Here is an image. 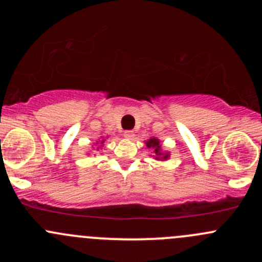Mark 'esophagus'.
<instances>
[{
  "mask_svg": "<svg viewBox=\"0 0 262 262\" xmlns=\"http://www.w3.org/2000/svg\"><path fill=\"white\" fill-rule=\"evenodd\" d=\"M124 136H125V138H128V139H134L136 134H134L133 130H126L125 133H124Z\"/></svg>",
  "mask_w": 262,
  "mask_h": 262,
  "instance_id": "1",
  "label": "esophagus"
}]
</instances>
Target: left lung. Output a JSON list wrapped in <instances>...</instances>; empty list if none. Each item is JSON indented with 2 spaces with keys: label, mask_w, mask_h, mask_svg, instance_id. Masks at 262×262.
<instances>
[{
  "label": "left lung",
  "mask_w": 262,
  "mask_h": 262,
  "mask_svg": "<svg viewBox=\"0 0 262 262\" xmlns=\"http://www.w3.org/2000/svg\"><path fill=\"white\" fill-rule=\"evenodd\" d=\"M146 146L153 150V153H155V156H153L155 160L166 161L170 158V152L162 149V146H161V142L158 138H155V137L149 138L148 141H146Z\"/></svg>",
  "instance_id": "8db88e82"
}]
</instances>
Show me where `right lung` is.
Instances as JSON below:
<instances>
[{"label": "right lung", "instance_id": "right-lung-1", "mask_svg": "<svg viewBox=\"0 0 262 262\" xmlns=\"http://www.w3.org/2000/svg\"><path fill=\"white\" fill-rule=\"evenodd\" d=\"M104 142H105V139H99V141L96 142V144H95V146H97L96 147V150H99L100 148L104 146ZM92 148H94V147H92ZM94 149H95V148H94Z\"/></svg>", "mask_w": 262, "mask_h": 262}]
</instances>
